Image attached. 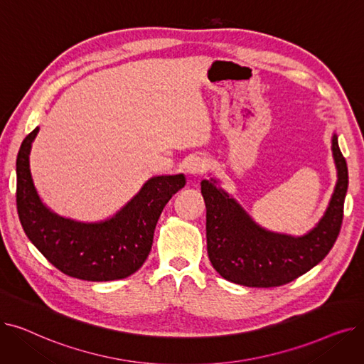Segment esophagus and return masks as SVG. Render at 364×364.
Wrapping results in <instances>:
<instances>
[{
  "instance_id": "obj_1",
  "label": "esophagus",
  "mask_w": 364,
  "mask_h": 364,
  "mask_svg": "<svg viewBox=\"0 0 364 364\" xmlns=\"http://www.w3.org/2000/svg\"><path fill=\"white\" fill-rule=\"evenodd\" d=\"M206 168H208V162L200 155H193L186 161V171L188 172V174L202 176L203 172L206 171Z\"/></svg>"
}]
</instances>
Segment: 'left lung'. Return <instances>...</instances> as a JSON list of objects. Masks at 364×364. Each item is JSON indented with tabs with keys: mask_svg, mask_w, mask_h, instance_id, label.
<instances>
[{
	"mask_svg": "<svg viewBox=\"0 0 364 364\" xmlns=\"http://www.w3.org/2000/svg\"><path fill=\"white\" fill-rule=\"evenodd\" d=\"M338 183L326 214L302 237L265 232L221 188L215 180L200 183L206 205V247L213 267L228 282L250 288H274L311 270L329 254L341 230L348 168L332 139Z\"/></svg>",
	"mask_w": 364,
	"mask_h": 364,
	"instance_id": "8db88e82",
	"label": "left lung"
}]
</instances>
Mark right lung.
<instances>
[{"label":"right lung","mask_w":364,"mask_h":364,"mask_svg":"<svg viewBox=\"0 0 364 364\" xmlns=\"http://www.w3.org/2000/svg\"><path fill=\"white\" fill-rule=\"evenodd\" d=\"M38 128L18 150L16 202L29 240L66 276L107 282L136 273L151 250L155 227L165 205L186 184L183 174L150 178L139 195L110 220L81 224L53 214L41 202L29 169L31 144Z\"/></svg>","instance_id":"1"}]
</instances>
